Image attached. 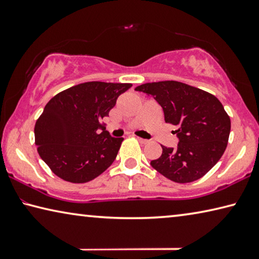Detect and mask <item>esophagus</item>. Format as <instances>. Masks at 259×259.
I'll return each instance as SVG.
<instances>
[{
    "mask_svg": "<svg viewBox=\"0 0 259 259\" xmlns=\"http://www.w3.org/2000/svg\"><path fill=\"white\" fill-rule=\"evenodd\" d=\"M138 139V142L140 143V144H148V143H150V140H148V139H144V138H137Z\"/></svg>",
    "mask_w": 259,
    "mask_h": 259,
    "instance_id": "esophagus-1",
    "label": "esophagus"
}]
</instances>
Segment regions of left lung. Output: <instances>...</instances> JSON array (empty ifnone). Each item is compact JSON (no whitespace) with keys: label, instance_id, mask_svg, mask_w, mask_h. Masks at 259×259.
I'll use <instances>...</instances> for the list:
<instances>
[{"label":"left lung","instance_id":"8db88e82","mask_svg":"<svg viewBox=\"0 0 259 259\" xmlns=\"http://www.w3.org/2000/svg\"><path fill=\"white\" fill-rule=\"evenodd\" d=\"M152 96L163 109L165 123L176 126V148L162 146L151 161L157 172L175 183H191L204 176L226 150L231 120L213 95L177 81L145 83L135 89Z\"/></svg>","mask_w":259,"mask_h":259}]
</instances>
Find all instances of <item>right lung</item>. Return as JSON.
Returning <instances> with one entry per match:
<instances>
[{
	"mask_svg": "<svg viewBox=\"0 0 259 259\" xmlns=\"http://www.w3.org/2000/svg\"><path fill=\"white\" fill-rule=\"evenodd\" d=\"M131 85L85 82L49 100L34 134L38 154L52 172L81 184L93 181L113 163L123 138L111 137L100 121Z\"/></svg>",
	"mask_w": 259,
	"mask_h": 259,
	"instance_id": "1",
	"label": "right lung"
}]
</instances>
